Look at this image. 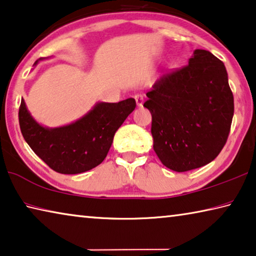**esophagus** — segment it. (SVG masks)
Wrapping results in <instances>:
<instances>
[{"label":"esophagus","mask_w":256,"mask_h":256,"mask_svg":"<svg viewBox=\"0 0 256 256\" xmlns=\"http://www.w3.org/2000/svg\"><path fill=\"white\" fill-rule=\"evenodd\" d=\"M135 100H136V104L137 106H143V103H144V96L142 95V94H137V95H135Z\"/></svg>","instance_id":"34e87169"}]
</instances>
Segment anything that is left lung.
<instances>
[{"instance_id": "obj_1", "label": "left lung", "mask_w": 256, "mask_h": 256, "mask_svg": "<svg viewBox=\"0 0 256 256\" xmlns=\"http://www.w3.org/2000/svg\"><path fill=\"white\" fill-rule=\"evenodd\" d=\"M144 106L152 116L153 148L167 168L205 166L221 152L234 116V95L223 62L196 49L188 64L156 81Z\"/></svg>"}]
</instances>
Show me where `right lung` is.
Segmentation results:
<instances>
[{
	"mask_svg": "<svg viewBox=\"0 0 256 256\" xmlns=\"http://www.w3.org/2000/svg\"><path fill=\"white\" fill-rule=\"evenodd\" d=\"M135 108L134 98L97 103L76 122L46 128L33 119L22 100L19 126L27 144L51 169L60 174H80L103 162L116 132Z\"/></svg>",
	"mask_w": 256,
	"mask_h": 256,
	"instance_id": "obj_1",
	"label": "right lung"
}]
</instances>
